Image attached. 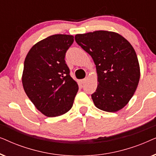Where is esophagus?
I'll list each match as a JSON object with an SVG mask.
<instances>
[{"label":"esophagus","instance_id":"esophagus-1","mask_svg":"<svg viewBox=\"0 0 156 156\" xmlns=\"http://www.w3.org/2000/svg\"><path fill=\"white\" fill-rule=\"evenodd\" d=\"M80 82H81V83H82V84H84V83L87 82V79H86V78H85V79H83V80H80Z\"/></svg>","mask_w":156,"mask_h":156}]
</instances>
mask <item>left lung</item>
I'll use <instances>...</instances> for the list:
<instances>
[{"label": "left lung", "mask_w": 156, "mask_h": 156, "mask_svg": "<svg viewBox=\"0 0 156 156\" xmlns=\"http://www.w3.org/2000/svg\"><path fill=\"white\" fill-rule=\"evenodd\" d=\"M75 41L91 55L98 76L94 104L104 112H116L129 103L140 80L137 55L130 42L114 32L77 34Z\"/></svg>", "instance_id": "obj_1"}]
</instances>
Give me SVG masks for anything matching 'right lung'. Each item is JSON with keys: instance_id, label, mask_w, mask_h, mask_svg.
<instances>
[{"instance_id": "1", "label": "right lung", "mask_w": 156, "mask_h": 156, "mask_svg": "<svg viewBox=\"0 0 156 156\" xmlns=\"http://www.w3.org/2000/svg\"><path fill=\"white\" fill-rule=\"evenodd\" d=\"M74 42L69 35H53L36 43L27 53L22 82L35 107L48 117L71 109L79 87L71 77L65 57Z\"/></svg>"}]
</instances>
